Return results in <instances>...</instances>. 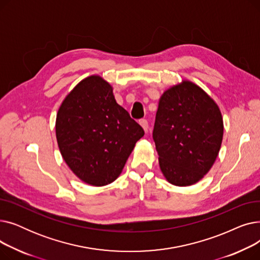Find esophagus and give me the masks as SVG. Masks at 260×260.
<instances>
[{"instance_id": "esophagus-1", "label": "esophagus", "mask_w": 260, "mask_h": 260, "mask_svg": "<svg viewBox=\"0 0 260 260\" xmlns=\"http://www.w3.org/2000/svg\"><path fill=\"white\" fill-rule=\"evenodd\" d=\"M139 123H140V125L142 126V128L144 129V132L147 133V131H148V123H147V121L145 119H143Z\"/></svg>"}]
</instances>
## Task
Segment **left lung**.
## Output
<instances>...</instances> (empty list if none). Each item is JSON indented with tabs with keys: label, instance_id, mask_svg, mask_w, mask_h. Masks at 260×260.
Here are the masks:
<instances>
[{
	"label": "left lung",
	"instance_id": "8db88e82",
	"mask_svg": "<svg viewBox=\"0 0 260 260\" xmlns=\"http://www.w3.org/2000/svg\"><path fill=\"white\" fill-rule=\"evenodd\" d=\"M222 137L220 109L201 87L184 80L163 92L153 139L170 183L188 186L201 180L214 165Z\"/></svg>",
	"mask_w": 260,
	"mask_h": 260
}]
</instances>
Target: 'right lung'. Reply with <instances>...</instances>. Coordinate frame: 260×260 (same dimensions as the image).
<instances>
[{"instance_id": "1", "label": "right lung", "mask_w": 260, "mask_h": 260, "mask_svg": "<svg viewBox=\"0 0 260 260\" xmlns=\"http://www.w3.org/2000/svg\"><path fill=\"white\" fill-rule=\"evenodd\" d=\"M56 136L64 161L78 178L103 186L118 178L144 131L116 102L112 85L90 76L63 100Z\"/></svg>"}]
</instances>
